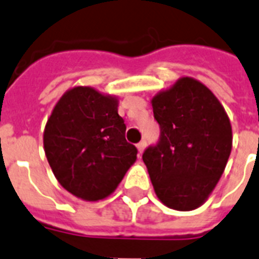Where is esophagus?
Listing matches in <instances>:
<instances>
[{
	"mask_svg": "<svg viewBox=\"0 0 259 259\" xmlns=\"http://www.w3.org/2000/svg\"><path fill=\"white\" fill-rule=\"evenodd\" d=\"M145 148H146V142H145V141H141L140 144L137 145V149H138V153H140V154H142V153H144Z\"/></svg>",
	"mask_w": 259,
	"mask_h": 259,
	"instance_id": "34e87169",
	"label": "esophagus"
}]
</instances>
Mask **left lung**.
<instances>
[{
	"label": "left lung",
	"mask_w": 259,
	"mask_h": 259,
	"mask_svg": "<svg viewBox=\"0 0 259 259\" xmlns=\"http://www.w3.org/2000/svg\"><path fill=\"white\" fill-rule=\"evenodd\" d=\"M151 106L161 138L142 159L155 194L170 209H198L217 186L232 153L228 113L207 86L191 77L158 92Z\"/></svg>",
	"instance_id": "8db88e82"
}]
</instances>
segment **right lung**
I'll return each instance as SVG.
<instances>
[{
	"mask_svg": "<svg viewBox=\"0 0 259 259\" xmlns=\"http://www.w3.org/2000/svg\"><path fill=\"white\" fill-rule=\"evenodd\" d=\"M125 130L118 97L90 86L66 90L44 130V150L61 186L88 202L109 197L137 159Z\"/></svg>",
	"mask_w": 259,
	"mask_h": 259,
	"instance_id": "obj_1",
	"label": "right lung"
}]
</instances>
